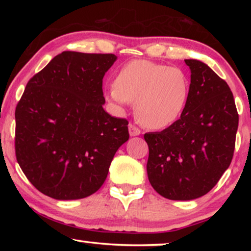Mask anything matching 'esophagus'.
Segmentation results:
<instances>
[{"label":"esophagus","mask_w":251,"mask_h":251,"mask_svg":"<svg viewBox=\"0 0 251 251\" xmlns=\"http://www.w3.org/2000/svg\"><path fill=\"white\" fill-rule=\"evenodd\" d=\"M128 131H129V135L130 136H138V135H141V130H139L137 127L134 126V125H131V124L128 125Z\"/></svg>","instance_id":"esophagus-1"}]
</instances>
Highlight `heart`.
<instances>
[{
  "label": "heart",
  "instance_id": "heart-1",
  "mask_svg": "<svg viewBox=\"0 0 251 251\" xmlns=\"http://www.w3.org/2000/svg\"><path fill=\"white\" fill-rule=\"evenodd\" d=\"M104 95L118 112L135 103L136 117L144 126L163 129L185 110L189 80L179 67L135 59L122 67L116 82L106 88Z\"/></svg>",
  "mask_w": 251,
  "mask_h": 251
}]
</instances>
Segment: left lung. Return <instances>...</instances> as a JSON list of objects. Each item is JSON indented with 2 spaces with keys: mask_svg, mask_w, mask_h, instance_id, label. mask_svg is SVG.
<instances>
[{
  "mask_svg": "<svg viewBox=\"0 0 251 251\" xmlns=\"http://www.w3.org/2000/svg\"><path fill=\"white\" fill-rule=\"evenodd\" d=\"M185 63L190 85L180 118L144 135L150 148L148 179L172 201H193L217 184L231 163L239 121L228 84L198 59Z\"/></svg>",
  "mask_w": 251,
  "mask_h": 251,
  "instance_id": "1",
  "label": "left lung"
}]
</instances>
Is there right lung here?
Returning a JSON list of instances; mask_svg holds the SVG:
<instances>
[{"label": "right lung", "mask_w": 251, "mask_h": 251, "mask_svg": "<svg viewBox=\"0 0 251 251\" xmlns=\"http://www.w3.org/2000/svg\"><path fill=\"white\" fill-rule=\"evenodd\" d=\"M116 59L66 50L28 80L15 110V154L46 196L74 201L96 193L128 141V122L103 108V77Z\"/></svg>", "instance_id": "add662e5"}]
</instances>
